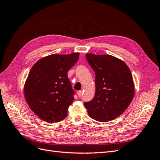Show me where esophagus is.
I'll list each match as a JSON object with an SVG mask.
<instances>
[{"mask_svg":"<svg viewBox=\"0 0 160 160\" xmlns=\"http://www.w3.org/2000/svg\"><path fill=\"white\" fill-rule=\"evenodd\" d=\"M77 95H78L79 98H81V95H82V91H77Z\"/></svg>","mask_w":160,"mask_h":160,"instance_id":"esophagus-1","label":"esophagus"}]
</instances>
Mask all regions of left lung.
<instances>
[{
	"mask_svg": "<svg viewBox=\"0 0 160 160\" xmlns=\"http://www.w3.org/2000/svg\"><path fill=\"white\" fill-rule=\"evenodd\" d=\"M95 72V95L84 105L91 118L109 122L122 115L134 97L132 72L125 62L109 55L86 54Z\"/></svg>",
	"mask_w": 160,
	"mask_h": 160,
	"instance_id": "left-lung-1",
	"label": "left lung"
}]
</instances>
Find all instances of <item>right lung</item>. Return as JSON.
I'll return each mask as SVG.
<instances>
[{
	"instance_id": "right-lung-1",
	"label": "right lung",
	"mask_w": 160,
	"mask_h": 160,
	"mask_svg": "<svg viewBox=\"0 0 160 160\" xmlns=\"http://www.w3.org/2000/svg\"><path fill=\"white\" fill-rule=\"evenodd\" d=\"M79 52L52 54L33 65L24 85L28 105L38 118L50 123L64 119L74 101L67 72L76 63Z\"/></svg>"
}]
</instances>
